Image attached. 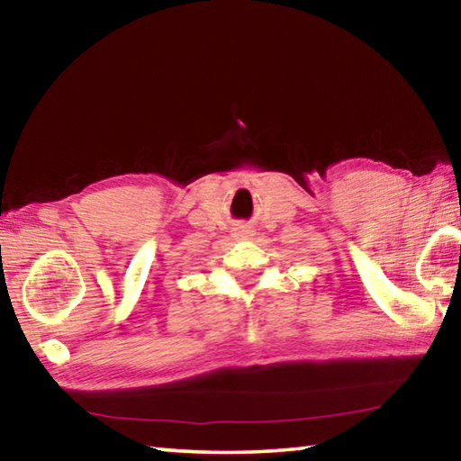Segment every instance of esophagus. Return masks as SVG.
I'll return each instance as SVG.
<instances>
[{
	"instance_id": "34e87169",
	"label": "esophagus",
	"mask_w": 461,
	"mask_h": 461,
	"mask_svg": "<svg viewBox=\"0 0 461 461\" xmlns=\"http://www.w3.org/2000/svg\"><path fill=\"white\" fill-rule=\"evenodd\" d=\"M240 236H246V233H240Z\"/></svg>"
}]
</instances>
